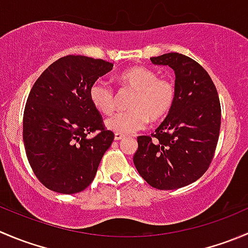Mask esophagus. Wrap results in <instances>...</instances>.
I'll return each instance as SVG.
<instances>
[{
    "label": "esophagus",
    "mask_w": 248,
    "mask_h": 248,
    "mask_svg": "<svg viewBox=\"0 0 248 248\" xmlns=\"http://www.w3.org/2000/svg\"><path fill=\"white\" fill-rule=\"evenodd\" d=\"M126 138V136L124 134H121V133H115V140H121V139Z\"/></svg>",
    "instance_id": "esophagus-1"
}]
</instances>
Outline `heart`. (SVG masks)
Returning <instances> with one entry per match:
<instances>
[{"label": "heart", "instance_id": "obj_1", "mask_svg": "<svg viewBox=\"0 0 248 248\" xmlns=\"http://www.w3.org/2000/svg\"><path fill=\"white\" fill-rule=\"evenodd\" d=\"M124 88L134 91L128 102L131 110L119 112L107 120L105 126L116 133L132 134L145 128L148 121H160L172 109L177 94L175 83L145 66H132L117 75ZM90 99L99 112L109 115L116 108V95L111 86L97 80L90 88Z\"/></svg>", "mask_w": 248, "mask_h": 248}]
</instances>
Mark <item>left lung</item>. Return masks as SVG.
<instances>
[{
  "mask_svg": "<svg viewBox=\"0 0 248 248\" xmlns=\"http://www.w3.org/2000/svg\"><path fill=\"white\" fill-rule=\"evenodd\" d=\"M175 73L174 104L151 136H139L133 162L153 188L179 189L210 167L220 129V103L207 71L191 58L167 53L150 58Z\"/></svg>",
  "mask_w": 248,
  "mask_h": 248,
  "instance_id": "1",
  "label": "left lung"
}]
</instances>
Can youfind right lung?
Instances as JSON below:
<instances>
[{
	"label": "right lung",
	"mask_w": 248,
	"mask_h": 248,
	"mask_svg": "<svg viewBox=\"0 0 248 248\" xmlns=\"http://www.w3.org/2000/svg\"><path fill=\"white\" fill-rule=\"evenodd\" d=\"M112 66L103 59L66 55L33 83L24 110V146L36 178L49 190L76 194L94 179L114 133L93 107L90 88Z\"/></svg>",
	"instance_id": "obj_1"
}]
</instances>
